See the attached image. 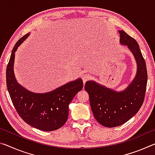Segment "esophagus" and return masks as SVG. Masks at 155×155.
<instances>
[{
  "mask_svg": "<svg viewBox=\"0 0 155 155\" xmlns=\"http://www.w3.org/2000/svg\"><path fill=\"white\" fill-rule=\"evenodd\" d=\"M81 78H82V80L83 81V83L85 84L86 82H87V81H89V79H90V77H89L88 74H85L82 75V77H81Z\"/></svg>",
  "mask_w": 155,
  "mask_h": 155,
  "instance_id": "esophagus-1",
  "label": "esophagus"
}]
</instances>
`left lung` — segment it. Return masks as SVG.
<instances>
[{
    "label": "left lung",
    "mask_w": 155,
    "mask_h": 155,
    "mask_svg": "<svg viewBox=\"0 0 155 155\" xmlns=\"http://www.w3.org/2000/svg\"><path fill=\"white\" fill-rule=\"evenodd\" d=\"M119 33L120 43L127 45L137 61V72L135 79L121 92L91 81L85 85L94 116L101 125L109 128L124 124L139 111L145 98L148 80L146 62L137 41L124 31H120Z\"/></svg>",
    "instance_id": "obj_1"
}]
</instances>
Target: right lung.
I'll return each instance as SVG.
<instances>
[{"mask_svg": "<svg viewBox=\"0 0 155 155\" xmlns=\"http://www.w3.org/2000/svg\"><path fill=\"white\" fill-rule=\"evenodd\" d=\"M28 35L29 33L22 37L12 50L6 71L7 90L15 110L26 123L41 130H55L66 122L68 105L82 90L83 83L78 78L44 94L31 92L20 85L14 73L15 52Z\"/></svg>", "mask_w": 155, "mask_h": 155, "instance_id": "right-lung-1", "label": "right lung"}]
</instances>
